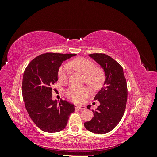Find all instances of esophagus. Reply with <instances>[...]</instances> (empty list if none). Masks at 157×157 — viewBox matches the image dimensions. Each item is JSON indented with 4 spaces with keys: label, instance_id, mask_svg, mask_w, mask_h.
I'll use <instances>...</instances> for the list:
<instances>
[{
    "label": "esophagus",
    "instance_id": "obj_1",
    "mask_svg": "<svg viewBox=\"0 0 157 157\" xmlns=\"http://www.w3.org/2000/svg\"><path fill=\"white\" fill-rule=\"evenodd\" d=\"M75 109H81V110H84V109H86V107L84 105H75Z\"/></svg>",
    "mask_w": 157,
    "mask_h": 157
}]
</instances>
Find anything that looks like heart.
Listing matches in <instances>:
<instances>
[{
	"instance_id": "obj_1",
	"label": "heart",
	"mask_w": 157,
	"mask_h": 157,
	"mask_svg": "<svg viewBox=\"0 0 157 157\" xmlns=\"http://www.w3.org/2000/svg\"><path fill=\"white\" fill-rule=\"evenodd\" d=\"M69 67L77 72L84 75V81L94 90L100 88L105 80V74L103 71L98 67H95L94 63L87 59L76 58L64 65L59 70L58 78L61 82H67L69 78ZM88 87H76L71 86L65 90V94L69 99L75 102H81L90 94Z\"/></svg>"
}]
</instances>
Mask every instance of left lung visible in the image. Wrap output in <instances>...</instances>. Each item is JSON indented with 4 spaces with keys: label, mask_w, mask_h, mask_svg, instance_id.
Returning a JSON list of instances; mask_svg holds the SVG:
<instances>
[{
    "label": "left lung",
    "mask_w": 157,
    "mask_h": 157,
    "mask_svg": "<svg viewBox=\"0 0 157 157\" xmlns=\"http://www.w3.org/2000/svg\"><path fill=\"white\" fill-rule=\"evenodd\" d=\"M103 69L105 80L103 88L94 99L100 105L93 110L91 121L84 123V127L95 134H106L115 128L124 115L128 97L126 78L123 69L117 61L104 54H89ZM91 105L87 106L88 109Z\"/></svg>",
    "instance_id": "8db88e82"
}]
</instances>
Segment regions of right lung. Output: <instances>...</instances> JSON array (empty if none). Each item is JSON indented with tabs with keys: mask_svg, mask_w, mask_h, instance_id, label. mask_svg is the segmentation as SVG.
I'll return each instance as SVG.
<instances>
[{
	"mask_svg": "<svg viewBox=\"0 0 157 157\" xmlns=\"http://www.w3.org/2000/svg\"><path fill=\"white\" fill-rule=\"evenodd\" d=\"M75 54L46 53L37 56L23 73L22 94L28 114L42 131L55 133L67 126L74 105L65 100H53L52 85L58 80V71L63 61Z\"/></svg>",
	"mask_w": 157,
	"mask_h": 157,
	"instance_id": "1",
	"label": "right lung"
}]
</instances>
